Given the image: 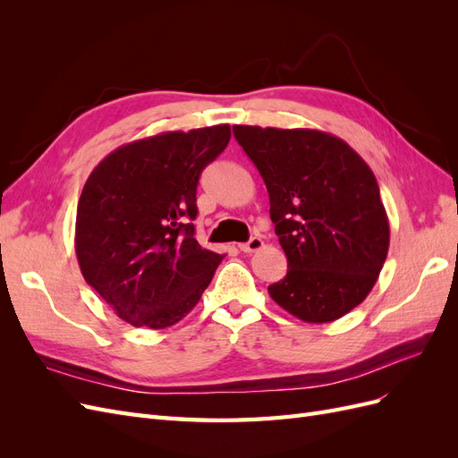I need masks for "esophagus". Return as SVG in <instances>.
Returning a JSON list of instances; mask_svg holds the SVG:
<instances>
[{
	"mask_svg": "<svg viewBox=\"0 0 458 458\" xmlns=\"http://www.w3.org/2000/svg\"><path fill=\"white\" fill-rule=\"evenodd\" d=\"M263 246V241L259 239V237H252L250 241L248 242H242V244H239V248L242 252H246V254H252V252H258L259 248Z\"/></svg>",
	"mask_w": 458,
	"mask_h": 458,
	"instance_id": "esophagus-1",
	"label": "esophagus"
}]
</instances>
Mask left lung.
<instances>
[{"label": "left lung", "instance_id": "1", "mask_svg": "<svg viewBox=\"0 0 458 458\" xmlns=\"http://www.w3.org/2000/svg\"><path fill=\"white\" fill-rule=\"evenodd\" d=\"M269 192L288 259L269 296L306 323H330L377 283L390 225L372 170L338 137L318 130L233 126Z\"/></svg>", "mask_w": 458, "mask_h": 458}]
</instances>
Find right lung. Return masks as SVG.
I'll return each mask as SVG.
<instances>
[{
  "label": "right lung",
  "instance_id": "add662e5",
  "mask_svg": "<svg viewBox=\"0 0 458 458\" xmlns=\"http://www.w3.org/2000/svg\"><path fill=\"white\" fill-rule=\"evenodd\" d=\"M227 123L122 145L91 172L76 212L81 275L123 321L168 328L197 306L221 254L195 239L197 185Z\"/></svg>",
  "mask_w": 458,
  "mask_h": 458
}]
</instances>
